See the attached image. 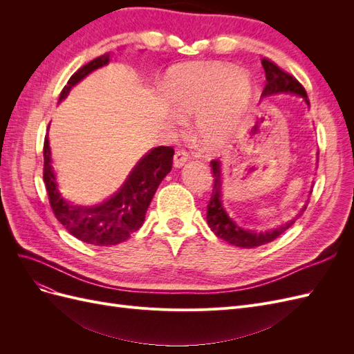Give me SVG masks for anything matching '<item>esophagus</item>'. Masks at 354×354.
I'll return each mask as SVG.
<instances>
[{
	"instance_id": "obj_1",
	"label": "esophagus",
	"mask_w": 354,
	"mask_h": 354,
	"mask_svg": "<svg viewBox=\"0 0 354 354\" xmlns=\"http://www.w3.org/2000/svg\"><path fill=\"white\" fill-rule=\"evenodd\" d=\"M189 160L187 151H177L174 155V167H183Z\"/></svg>"
}]
</instances>
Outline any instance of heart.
Listing matches in <instances>:
<instances>
[{
	"label": "heart",
	"mask_w": 354,
	"mask_h": 354,
	"mask_svg": "<svg viewBox=\"0 0 354 354\" xmlns=\"http://www.w3.org/2000/svg\"><path fill=\"white\" fill-rule=\"evenodd\" d=\"M167 91L181 116L199 112V131L205 142L220 143L248 103L252 84L248 75L229 65H190L174 69Z\"/></svg>",
	"instance_id": "heart-1"
}]
</instances>
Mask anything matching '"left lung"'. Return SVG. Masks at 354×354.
Returning <instances> with one entry per match:
<instances>
[{"instance_id": "1", "label": "left lung", "mask_w": 354, "mask_h": 354, "mask_svg": "<svg viewBox=\"0 0 354 354\" xmlns=\"http://www.w3.org/2000/svg\"><path fill=\"white\" fill-rule=\"evenodd\" d=\"M261 65L266 72V85L261 95H272L276 93H294L298 95H303L306 103L310 104L304 87L298 82L295 77H292L291 73L285 72L283 69L277 66L274 62H272L267 57L261 60ZM211 167H212V174H214V186H212V194H211L209 202L207 205V221H208L209 229L216 233L220 239L226 241L234 246H241V248H257V246L269 243L276 238H279L286 229L292 226L295 220L289 221L288 224H285V226H281L274 230L264 232V233L243 230L242 227H239L223 208L220 162L217 159H212ZM306 208L307 207H304L301 211H299L297 217L301 216V214L306 211Z\"/></svg>"}]
</instances>
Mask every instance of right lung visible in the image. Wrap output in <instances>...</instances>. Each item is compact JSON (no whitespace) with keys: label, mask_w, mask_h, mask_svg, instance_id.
<instances>
[{"label":"right lung","mask_w":354,"mask_h":354,"mask_svg":"<svg viewBox=\"0 0 354 354\" xmlns=\"http://www.w3.org/2000/svg\"><path fill=\"white\" fill-rule=\"evenodd\" d=\"M108 62L109 55H104L80 68L63 87L59 102L66 97L75 84L87 77L94 69L104 66ZM42 153H44L42 178L46 183L50 207L56 218L77 239L95 246H111L127 241L142 227L146 211L151 205L159 183L173 168L174 149L168 146L152 149L138 160L122 187L112 198L91 208L73 207L60 196L55 171L51 167L47 137L44 138Z\"/></svg>","instance_id":"add662e5"}]
</instances>
